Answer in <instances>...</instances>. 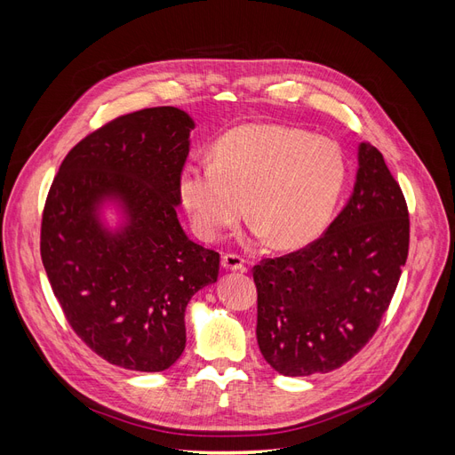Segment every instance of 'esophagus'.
<instances>
[{"label": "esophagus", "mask_w": 455, "mask_h": 455, "mask_svg": "<svg viewBox=\"0 0 455 455\" xmlns=\"http://www.w3.org/2000/svg\"><path fill=\"white\" fill-rule=\"evenodd\" d=\"M222 267L226 271H244V259L237 254L222 256Z\"/></svg>", "instance_id": "1"}]
</instances>
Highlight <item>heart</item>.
I'll return each mask as SVG.
<instances>
[{"label":"heart","mask_w":455,"mask_h":455,"mask_svg":"<svg viewBox=\"0 0 455 455\" xmlns=\"http://www.w3.org/2000/svg\"><path fill=\"white\" fill-rule=\"evenodd\" d=\"M347 178L341 148L307 131L246 123L214 146V161L191 163L178 196L197 235L214 243L249 212L258 237L279 251L304 249L334 216Z\"/></svg>","instance_id":"1"}]
</instances>
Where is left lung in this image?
I'll use <instances>...</instances> for the list:
<instances>
[{"label": "left lung", "instance_id": "1", "mask_svg": "<svg viewBox=\"0 0 455 455\" xmlns=\"http://www.w3.org/2000/svg\"><path fill=\"white\" fill-rule=\"evenodd\" d=\"M353 194L306 249L254 267L256 338L288 378L332 371L374 336L408 258L406 201L379 151L356 149Z\"/></svg>", "mask_w": 455, "mask_h": 455}]
</instances>
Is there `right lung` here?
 I'll list each match as a JSON object with an SVG mask.
<instances>
[{
    "label": "right lung",
    "mask_w": 455,
    "mask_h": 455,
    "mask_svg": "<svg viewBox=\"0 0 455 455\" xmlns=\"http://www.w3.org/2000/svg\"><path fill=\"white\" fill-rule=\"evenodd\" d=\"M194 129L172 106L117 117L72 148L49 189L41 259L52 292L76 334L121 368H171L191 296L218 281L220 254L176 214Z\"/></svg>",
    "instance_id": "right-lung-1"
}]
</instances>
